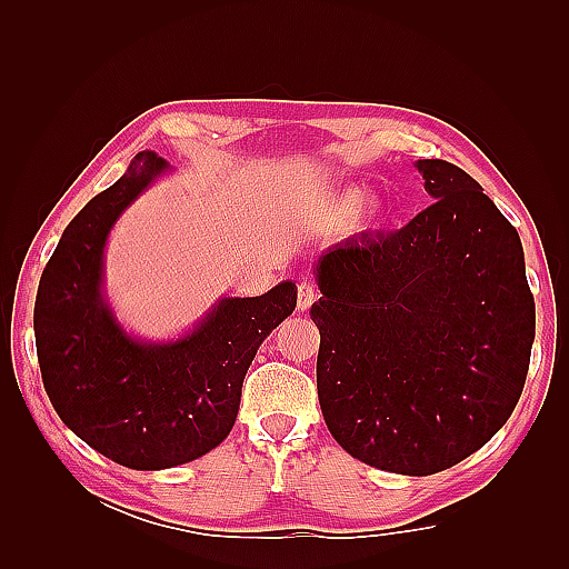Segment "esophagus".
Segmentation results:
<instances>
[{
    "label": "esophagus",
    "mask_w": 569,
    "mask_h": 569,
    "mask_svg": "<svg viewBox=\"0 0 569 569\" xmlns=\"http://www.w3.org/2000/svg\"><path fill=\"white\" fill-rule=\"evenodd\" d=\"M316 299H318L316 282L313 280L299 282V287H297V306H299V311H308V308L316 303Z\"/></svg>",
    "instance_id": "1"
}]
</instances>
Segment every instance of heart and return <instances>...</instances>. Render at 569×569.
<instances>
[{"instance_id":"b5f03b06","label":"heart","mask_w":569,"mask_h":569,"mask_svg":"<svg viewBox=\"0 0 569 569\" xmlns=\"http://www.w3.org/2000/svg\"><path fill=\"white\" fill-rule=\"evenodd\" d=\"M358 203H360V194H358V192H349L347 197H343V199H341V209L349 213V211H353V209H356V206H358Z\"/></svg>"}]
</instances>
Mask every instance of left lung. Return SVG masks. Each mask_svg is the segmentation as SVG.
Instances as JSON below:
<instances>
[{"mask_svg": "<svg viewBox=\"0 0 569 569\" xmlns=\"http://www.w3.org/2000/svg\"><path fill=\"white\" fill-rule=\"evenodd\" d=\"M435 199L408 226L318 258V399L372 468L435 475L506 425L527 380L533 297L520 234L462 168L422 159Z\"/></svg>", "mask_w": 569, "mask_h": 569, "instance_id": "left-lung-1", "label": "left lung"}]
</instances>
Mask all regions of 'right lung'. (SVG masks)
Returning <instances> with one entry per match:
<instances>
[{
    "label": "right lung",
    "instance_id": "add662e5",
    "mask_svg": "<svg viewBox=\"0 0 569 569\" xmlns=\"http://www.w3.org/2000/svg\"><path fill=\"white\" fill-rule=\"evenodd\" d=\"M168 163L140 151L126 176L68 222L42 272L36 343L44 391L63 425L130 470L197 460L230 435L242 382L261 341L297 306V284L220 299L176 341H140L113 318L101 289L118 216Z\"/></svg>",
    "mask_w": 569,
    "mask_h": 569
}]
</instances>
